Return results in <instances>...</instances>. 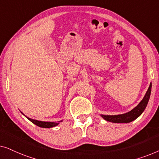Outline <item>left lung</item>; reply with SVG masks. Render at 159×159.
<instances>
[{"mask_svg": "<svg viewBox=\"0 0 159 159\" xmlns=\"http://www.w3.org/2000/svg\"><path fill=\"white\" fill-rule=\"evenodd\" d=\"M151 88H152V83L151 82L150 84L149 88L148 89L146 93H145V96L143 97L138 106L134 107L133 109L130 111L125 113V114H118V115H104L101 114V116L106 121H111L112 123H129L131 121L135 120L137 118H138L144 110L146 108L148 103L150 96H151Z\"/></svg>", "mask_w": 159, "mask_h": 159, "instance_id": "1", "label": "left lung"}]
</instances>
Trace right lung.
I'll return each mask as SVG.
<instances>
[{"mask_svg":"<svg viewBox=\"0 0 159 159\" xmlns=\"http://www.w3.org/2000/svg\"><path fill=\"white\" fill-rule=\"evenodd\" d=\"M24 115V114H22ZM27 118L29 119L30 121H32V123L34 124V125L38 126L40 127H43V128H51L53 127H56L59 125V124L63 121V120L58 121H38L36 120V119H30L29 117L26 116Z\"/></svg>","mask_w":159,"mask_h":159,"instance_id":"1","label":"right lung"}]
</instances>
